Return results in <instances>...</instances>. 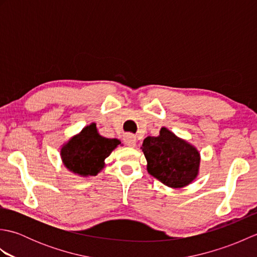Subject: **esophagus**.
I'll return each instance as SVG.
<instances>
[{
	"label": "esophagus",
	"instance_id": "esophagus-1",
	"mask_svg": "<svg viewBox=\"0 0 257 257\" xmlns=\"http://www.w3.org/2000/svg\"><path fill=\"white\" fill-rule=\"evenodd\" d=\"M123 141L128 147H133L134 148V147L137 146V138H136L134 135H125Z\"/></svg>",
	"mask_w": 257,
	"mask_h": 257
}]
</instances>
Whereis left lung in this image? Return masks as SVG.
Masks as SVG:
<instances>
[{
	"label": "left lung",
	"instance_id": "left-lung-1",
	"mask_svg": "<svg viewBox=\"0 0 257 257\" xmlns=\"http://www.w3.org/2000/svg\"><path fill=\"white\" fill-rule=\"evenodd\" d=\"M141 149L148 173L169 188H184L198 177L200 152L166 127L160 129L158 137H147Z\"/></svg>",
	"mask_w": 257,
	"mask_h": 257
}]
</instances>
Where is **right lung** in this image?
Here are the masks:
<instances>
[{
	"mask_svg": "<svg viewBox=\"0 0 257 257\" xmlns=\"http://www.w3.org/2000/svg\"><path fill=\"white\" fill-rule=\"evenodd\" d=\"M120 144L118 139L100 136L92 122L62 146L61 158L70 172L84 178L94 177L105 168V159Z\"/></svg>",
	"mask_w": 257,
	"mask_h": 257,
	"instance_id": "1",
	"label": "right lung"
}]
</instances>
